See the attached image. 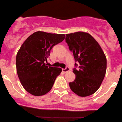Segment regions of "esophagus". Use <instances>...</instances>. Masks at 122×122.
<instances>
[{"label": "esophagus", "instance_id": "obj_1", "mask_svg": "<svg viewBox=\"0 0 122 122\" xmlns=\"http://www.w3.org/2000/svg\"><path fill=\"white\" fill-rule=\"evenodd\" d=\"M69 70H70V69H69V68L68 67H66V68L62 69V71H63V72H64V73L67 72L68 71H69Z\"/></svg>", "mask_w": 122, "mask_h": 122}]
</instances>
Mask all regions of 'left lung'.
<instances>
[{"instance_id":"8db88e82","label":"left lung","mask_w":122,"mask_h":122,"mask_svg":"<svg viewBox=\"0 0 122 122\" xmlns=\"http://www.w3.org/2000/svg\"><path fill=\"white\" fill-rule=\"evenodd\" d=\"M66 42L78 63H75L76 68L73 69L75 80L69 83L71 90L81 97L94 94L107 70V58L102 47L91 35L83 32L66 34Z\"/></svg>"}]
</instances>
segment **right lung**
<instances>
[{
  "instance_id": "right-lung-1",
  "label": "right lung",
  "mask_w": 122,
  "mask_h": 122,
  "mask_svg": "<svg viewBox=\"0 0 122 122\" xmlns=\"http://www.w3.org/2000/svg\"><path fill=\"white\" fill-rule=\"evenodd\" d=\"M64 38V34L37 31L20 46L16 56L17 72L22 85L30 94L42 96L51 89L61 69L48 67L45 62L54 46Z\"/></svg>"
}]
</instances>
